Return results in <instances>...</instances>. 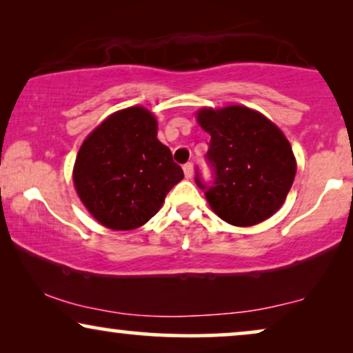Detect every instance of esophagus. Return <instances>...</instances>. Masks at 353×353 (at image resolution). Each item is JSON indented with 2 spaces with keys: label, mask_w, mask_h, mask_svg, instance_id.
Instances as JSON below:
<instances>
[{
  "label": "esophagus",
  "mask_w": 353,
  "mask_h": 353,
  "mask_svg": "<svg viewBox=\"0 0 353 353\" xmlns=\"http://www.w3.org/2000/svg\"><path fill=\"white\" fill-rule=\"evenodd\" d=\"M192 170H194V168H192L191 162H188V163H185V165H183V172H185L186 178H192Z\"/></svg>",
  "instance_id": "34e87169"
}]
</instances>
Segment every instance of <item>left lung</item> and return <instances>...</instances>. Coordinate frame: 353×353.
I'll return each instance as SVG.
<instances>
[{
  "label": "left lung",
  "mask_w": 353,
  "mask_h": 353,
  "mask_svg": "<svg viewBox=\"0 0 353 353\" xmlns=\"http://www.w3.org/2000/svg\"><path fill=\"white\" fill-rule=\"evenodd\" d=\"M197 122L210 134L205 159L214 180L207 185L196 170V185L204 190L212 210L234 226L270 219L296 176L288 138L265 115L244 105L201 109Z\"/></svg>",
  "instance_id": "left-lung-1"
}]
</instances>
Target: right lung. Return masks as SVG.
I'll return each instance as SVG.
<instances>
[{
    "instance_id": "right-lung-1",
    "label": "right lung",
    "mask_w": 353,
    "mask_h": 353,
    "mask_svg": "<svg viewBox=\"0 0 353 353\" xmlns=\"http://www.w3.org/2000/svg\"><path fill=\"white\" fill-rule=\"evenodd\" d=\"M183 180L172 152L157 139V122L141 105L109 115L81 144L74 185L86 209L105 228L143 226Z\"/></svg>"
}]
</instances>
